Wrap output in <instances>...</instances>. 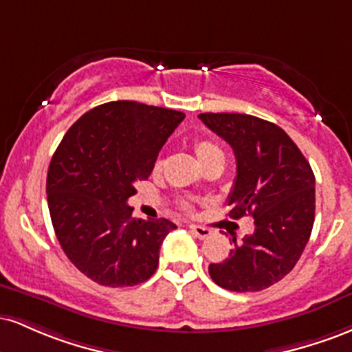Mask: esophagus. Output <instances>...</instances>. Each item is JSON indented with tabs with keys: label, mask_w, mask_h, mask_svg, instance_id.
Returning a JSON list of instances; mask_svg holds the SVG:
<instances>
[{
	"label": "esophagus",
	"mask_w": 352,
	"mask_h": 352,
	"mask_svg": "<svg viewBox=\"0 0 352 352\" xmlns=\"http://www.w3.org/2000/svg\"><path fill=\"white\" fill-rule=\"evenodd\" d=\"M190 232L199 238V240H207V238L212 235V230L200 227V225H190Z\"/></svg>",
	"instance_id": "34e87169"
}]
</instances>
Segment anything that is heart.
Here are the masks:
<instances>
[{"mask_svg":"<svg viewBox=\"0 0 352 352\" xmlns=\"http://www.w3.org/2000/svg\"><path fill=\"white\" fill-rule=\"evenodd\" d=\"M193 151H195L197 157H199V160L201 162V165H204V167H208L210 164H215V162H223V160H225L223 151H221V148L218 147L217 144H213L212 140L199 139L195 144H193ZM162 167H164V160L157 159L155 165H153V173L162 172ZM180 208L185 210V212H192V210H193L192 200L182 199L180 200Z\"/></svg>","mask_w":352,"mask_h":352,"instance_id":"b5f03b06","label":"heart"}]
</instances>
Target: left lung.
Wrapping results in <instances>:
<instances>
[{
  "instance_id": "left-lung-1",
  "label": "left lung",
  "mask_w": 352,
  "mask_h": 352,
  "mask_svg": "<svg viewBox=\"0 0 352 352\" xmlns=\"http://www.w3.org/2000/svg\"><path fill=\"white\" fill-rule=\"evenodd\" d=\"M200 120L235 152L236 177L228 217L252 215L254 232L208 273L221 288L261 292L300 260L314 223V173L298 145L276 124L248 114H200Z\"/></svg>"
}]
</instances>
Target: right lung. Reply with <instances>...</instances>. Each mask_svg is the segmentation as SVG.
<instances>
[{"label": "right lung", "mask_w": 352, "mask_h": 352, "mask_svg": "<svg viewBox=\"0 0 352 352\" xmlns=\"http://www.w3.org/2000/svg\"><path fill=\"white\" fill-rule=\"evenodd\" d=\"M184 119L172 109L116 100L79 117L56 148L46 180L52 227L92 281L119 288L155 273L164 238L177 227L167 218H134L127 200Z\"/></svg>", "instance_id": "obj_1"}]
</instances>
